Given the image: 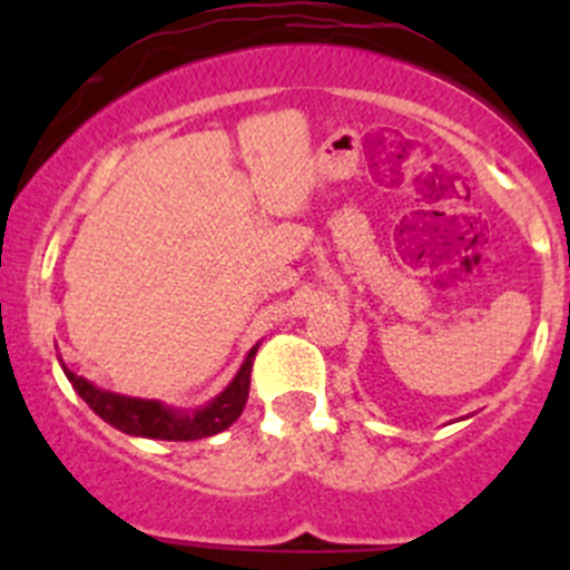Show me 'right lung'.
<instances>
[{
    "label": "right lung",
    "instance_id": "1",
    "mask_svg": "<svg viewBox=\"0 0 570 570\" xmlns=\"http://www.w3.org/2000/svg\"><path fill=\"white\" fill-rule=\"evenodd\" d=\"M256 347L248 350L243 366L234 375V381L223 389L220 394L212 396L206 405L195 407V411H184V407L165 405L159 400H140V396H126L107 392V389L94 386L90 381H85L82 375L68 370L66 364L60 366L66 372L68 383L73 386V392L82 396L90 405V411L96 416L105 419L107 424H112L115 430L126 435H137V439H157V441H198L206 435L223 433L226 428H232L239 419V413L245 411V402H248L250 392V370H253V355Z\"/></svg>",
    "mask_w": 570,
    "mask_h": 570
}]
</instances>
